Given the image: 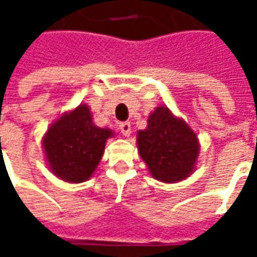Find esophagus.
Listing matches in <instances>:
<instances>
[{"mask_svg": "<svg viewBox=\"0 0 257 257\" xmlns=\"http://www.w3.org/2000/svg\"><path fill=\"white\" fill-rule=\"evenodd\" d=\"M119 131H121V134L123 135V136H129L131 135V132H132V129H131V122H121L119 123Z\"/></svg>", "mask_w": 257, "mask_h": 257, "instance_id": "34e87169", "label": "esophagus"}]
</instances>
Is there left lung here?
<instances>
[{
    "label": "left lung",
    "mask_w": 257,
    "mask_h": 257,
    "mask_svg": "<svg viewBox=\"0 0 257 257\" xmlns=\"http://www.w3.org/2000/svg\"><path fill=\"white\" fill-rule=\"evenodd\" d=\"M138 150L151 176L164 183L189 178L198 160V138L186 121L168 107H157L147 128L138 132Z\"/></svg>",
    "instance_id": "left-lung-1"
}]
</instances>
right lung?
Listing matches in <instances>:
<instances>
[{"mask_svg":"<svg viewBox=\"0 0 257 257\" xmlns=\"http://www.w3.org/2000/svg\"><path fill=\"white\" fill-rule=\"evenodd\" d=\"M112 136L111 129L93 123L89 107L79 104L56 119L44 136L48 167L64 182L82 183L96 171L107 139Z\"/></svg>","mask_w":257,"mask_h":257,"instance_id":"1","label":"right lung"}]
</instances>
